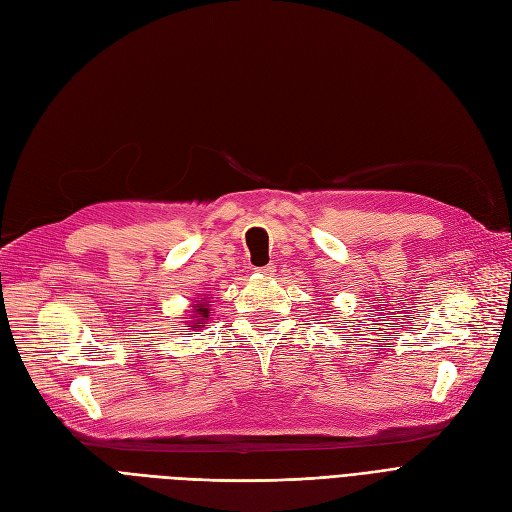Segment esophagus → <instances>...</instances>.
Here are the masks:
<instances>
[{
  "mask_svg": "<svg viewBox=\"0 0 512 512\" xmlns=\"http://www.w3.org/2000/svg\"><path fill=\"white\" fill-rule=\"evenodd\" d=\"M255 272H257V274H261V276H272V274L276 272V266H274V263H268V266H259V268H255Z\"/></svg>",
  "mask_w": 512,
  "mask_h": 512,
  "instance_id": "esophagus-1",
  "label": "esophagus"
}]
</instances>
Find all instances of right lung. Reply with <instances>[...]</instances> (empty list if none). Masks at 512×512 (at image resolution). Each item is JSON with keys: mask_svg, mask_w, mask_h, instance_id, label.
Listing matches in <instances>:
<instances>
[{"mask_svg": "<svg viewBox=\"0 0 512 512\" xmlns=\"http://www.w3.org/2000/svg\"><path fill=\"white\" fill-rule=\"evenodd\" d=\"M210 317V308L206 304V298H200V302L193 304V321L187 327H200V323L208 321Z\"/></svg>", "mask_w": 512, "mask_h": 512, "instance_id": "obj_1", "label": "right lung"}]
</instances>
